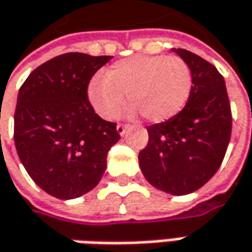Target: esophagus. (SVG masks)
I'll list each match as a JSON object with an SVG mask.
<instances>
[{"instance_id":"obj_1","label":"esophagus","mask_w":252,"mask_h":252,"mask_svg":"<svg viewBox=\"0 0 252 252\" xmlns=\"http://www.w3.org/2000/svg\"><path fill=\"white\" fill-rule=\"evenodd\" d=\"M129 129H130V126H129V125H123V123H119L118 127H116V130H118V133H119L121 136H123Z\"/></svg>"}]
</instances>
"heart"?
Returning <instances> with one entry per match:
<instances>
[{"label":"heart","instance_id":"1","mask_svg":"<svg viewBox=\"0 0 252 252\" xmlns=\"http://www.w3.org/2000/svg\"><path fill=\"white\" fill-rule=\"evenodd\" d=\"M192 71L182 59L171 56H134L111 65L103 78H94L88 99L105 119H115L129 105L149 122L175 116L188 102Z\"/></svg>","mask_w":252,"mask_h":252}]
</instances>
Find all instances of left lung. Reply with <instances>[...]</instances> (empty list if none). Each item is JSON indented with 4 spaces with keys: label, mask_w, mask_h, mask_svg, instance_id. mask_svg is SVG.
<instances>
[{
    "label": "left lung",
    "mask_w": 252,
    "mask_h": 252,
    "mask_svg": "<svg viewBox=\"0 0 252 252\" xmlns=\"http://www.w3.org/2000/svg\"><path fill=\"white\" fill-rule=\"evenodd\" d=\"M192 71V90L182 111L147 126L149 143L139 153L144 178L171 195H188L212 178L227 150L231 109L223 75L198 54L172 49Z\"/></svg>",
    "instance_id": "8db88e82"
}]
</instances>
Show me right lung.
<instances>
[{
    "label": "right lung",
    "mask_w": 252,
    "mask_h": 252,
    "mask_svg": "<svg viewBox=\"0 0 252 252\" xmlns=\"http://www.w3.org/2000/svg\"><path fill=\"white\" fill-rule=\"evenodd\" d=\"M112 56L65 53L34 68L19 88L14 140L19 160L37 187L74 199L94 189L106 156L121 136L88 101L92 75Z\"/></svg>",
    "instance_id": "1"
}]
</instances>
